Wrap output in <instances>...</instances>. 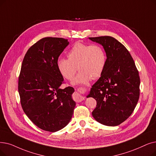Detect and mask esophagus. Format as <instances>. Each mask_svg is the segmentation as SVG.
Segmentation results:
<instances>
[{"label": "esophagus", "mask_w": 156, "mask_h": 156, "mask_svg": "<svg viewBox=\"0 0 156 156\" xmlns=\"http://www.w3.org/2000/svg\"><path fill=\"white\" fill-rule=\"evenodd\" d=\"M74 101H76V102H81V101H82L84 100V97H83L82 96H81V95L78 93H75L74 94Z\"/></svg>", "instance_id": "obj_1"}]
</instances>
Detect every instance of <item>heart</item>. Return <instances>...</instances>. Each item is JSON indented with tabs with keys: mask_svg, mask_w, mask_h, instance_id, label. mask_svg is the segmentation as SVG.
<instances>
[{
	"mask_svg": "<svg viewBox=\"0 0 156 156\" xmlns=\"http://www.w3.org/2000/svg\"><path fill=\"white\" fill-rule=\"evenodd\" d=\"M67 58H59L57 66L61 75L68 80L73 78L77 69L80 71L73 81L74 84L87 83L92 78H99L107 62L106 54L102 46L80 42L70 49Z\"/></svg>",
	"mask_w": 156,
	"mask_h": 156,
	"instance_id": "heart-1",
	"label": "heart"
}]
</instances>
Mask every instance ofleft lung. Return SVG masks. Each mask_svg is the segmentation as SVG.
<instances>
[{"label":"left lung","instance_id":"1","mask_svg":"<svg viewBox=\"0 0 156 156\" xmlns=\"http://www.w3.org/2000/svg\"><path fill=\"white\" fill-rule=\"evenodd\" d=\"M89 38L103 46L107 57L102 75L87 96L97 101L92 115L101 124L116 126L129 117L137 105L139 73L130 53L116 39L111 36Z\"/></svg>","mask_w":156,"mask_h":156}]
</instances>
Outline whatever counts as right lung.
<instances>
[{"mask_svg": "<svg viewBox=\"0 0 156 156\" xmlns=\"http://www.w3.org/2000/svg\"><path fill=\"white\" fill-rule=\"evenodd\" d=\"M67 39L44 37L33 44L23 60L18 78L20 102L26 115L39 128L56 132L70 122L75 101L71 87L60 89L64 78L57 61Z\"/></svg>", "mask_w": 156, "mask_h": 156, "instance_id": "1", "label": "right lung"}]
</instances>
